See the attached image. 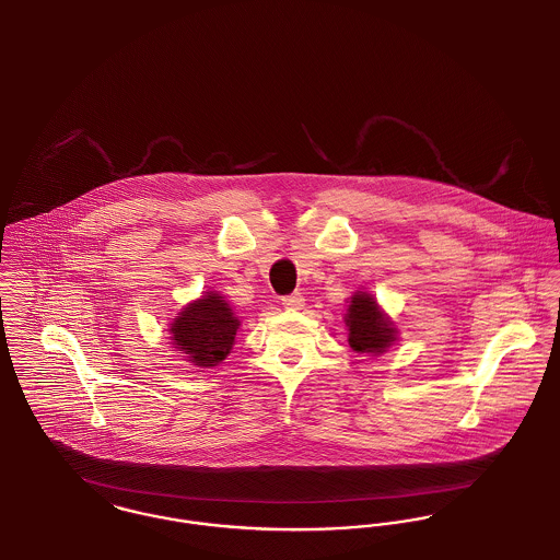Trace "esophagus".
Here are the masks:
<instances>
[{"label":"esophagus","instance_id":"34e87169","mask_svg":"<svg viewBox=\"0 0 560 560\" xmlns=\"http://www.w3.org/2000/svg\"><path fill=\"white\" fill-rule=\"evenodd\" d=\"M282 305H284L287 310H291V312H299V310H303L305 299H303L301 293H295V295H289V298L282 299Z\"/></svg>","mask_w":560,"mask_h":560}]
</instances>
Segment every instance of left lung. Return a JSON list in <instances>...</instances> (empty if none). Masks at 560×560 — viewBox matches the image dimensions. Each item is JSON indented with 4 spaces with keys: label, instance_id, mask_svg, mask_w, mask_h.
<instances>
[{
    "label": "left lung",
    "instance_id": "8db88e82",
    "mask_svg": "<svg viewBox=\"0 0 560 560\" xmlns=\"http://www.w3.org/2000/svg\"><path fill=\"white\" fill-rule=\"evenodd\" d=\"M343 323L348 327V343L359 354H384L399 339L395 320L368 291H357L348 298Z\"/></svg>",
    "mask_w": 560,
    "mask_h": 560
}]
</instances>
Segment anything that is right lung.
<instances>
[{"label":"right lung","mask_w":560,"mask_h":560,"mask_svg":"<svg viewBox=\"0 0 560 560\" xmlns=\"http://www.w3.org/2000/svg\"><path fill=\"white\" fill-rule=\"evenodd\" d=\"M240 318L219 291H208L187 303L170 325V339L195 368H217L235 343Z\"/></svg>","instance_id":"add662e5"}]
</instances>
